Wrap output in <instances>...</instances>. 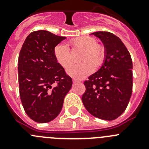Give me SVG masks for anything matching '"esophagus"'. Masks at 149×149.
Returning <instances> with one entry per match:
<instances>
[{
  "label": "esophagus",
  "mask_w": 149,
  "mask_h": 149,
  "mask_svg": "<svg viewBox=\"0 0 149 149\" xmlns=\"http://www.w3.org/2000/svg\"><path fill=\"white\" fill-rule=\"evenodd\" d=\"M80 82H81V81H77V80H76V79H74V80H73L74 84H77V83H80Z\"/></svg>",
  "instance_id": "esophagus-1"
}]
</instances>
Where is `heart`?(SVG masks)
<instances>
[{"label": "heart", "mask_w": 149, "mask_h": 149, "mask_svg": "<svg viewBox=\"0 0 149 149\" xmlns=\"http://www.w3.org/2000/svg\"><path fill=\"white\" fill-rule=\"evenodd\" d=\"M69 45L72 51H83L80 57L79 65H72L68 68L67 72L71 77L81 79L89 74L95 68H98L104 63L106 57L104 47L97 44L95 38L81 36L69 41ZM54 55L60 66L66 68L72 63V55L65 45L59 44L54 49Z\"/></svg>", "instance_id": "obj_1"}]
</instances>
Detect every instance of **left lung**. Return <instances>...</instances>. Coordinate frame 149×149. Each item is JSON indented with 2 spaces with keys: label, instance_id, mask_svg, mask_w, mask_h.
Here are the masks:
<instances>
[{
  "label": "left lung",
  "instance_id": "left-lung-1",
  "mask_svg": "<svg viewBox=\"0 0 149 149\" xmlns=\"http://www.w3.org/2000/svg\"><path fill=\"white\" fill-rule=\"evenodd\" d=\"M104 43L106 57L98 72L84 81L82 101L89 113L114 120L127 108L133 87L132 60L122 40L107 31L93 33Z\"/></svg>",
  "mask_w": 149,
  "mask_h": 149
}]
</instances>
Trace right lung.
I'll list each match as a JSON object with an SVG mask.
<instances>
[{
    "label": "right lung",
    "instance_id": "right-lung-1",
    "mask_svg": "<svg viewBox=\"0 0 149 149\" xmlns=\"http://www.w3.org/2000/svg\"><path fill=\"white\" fill-rule=\"evenodd\" d=\"M65 37L47 30L30 33L18 60L19 94L27 115L39 123L54 119L72 86V77L59 65L54 49Z\"/></svg>",
    "mask_w": 149,
    "mask_h": 149
}]
</instances>
